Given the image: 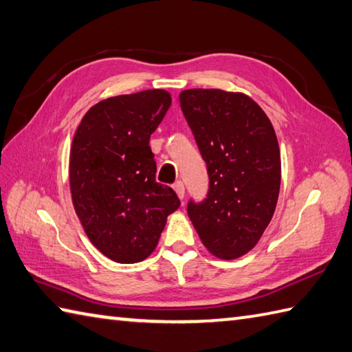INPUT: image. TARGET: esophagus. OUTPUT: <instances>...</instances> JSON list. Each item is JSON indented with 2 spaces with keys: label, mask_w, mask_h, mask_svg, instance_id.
Segmentation results:
<instances>
[{
  "label": "esophagus",
  "mask_w": 352,
  "mask_h": 352,
  "mask_svg": "<svg viewBox=\"0 0 352 352\" xmlns=\"http://www.w3.org/2000/svg\"><path fill=\"white\" fill-rule=\"evenodd\" d=\"M173 188H175V191H176L177 197L182 200V199H184V196H185V186H184V184H182L181 181H177V182H175Z\"/></svg>",
  "instance_id": "34e87169"
}]
</instances>
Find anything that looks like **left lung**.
Returning a JSON list of instances; mask_svg holds the SVG:
<instances>
[{"label": "left lung", "mask_w": 352, "mask_h": 352, "mask_svg": "<svg viewBox=\"0 0 352 352\" xmlns=\"http://www.w3.org/2000/svg\"><path fill=\"white\" fill-rule=\"evenodd\" d=\"M181 109L206 164L208 192L190 200L188 217L219 258L245 255L274 217L281 156L266 113L252 98L221 89H186Z\"/></svg>", "instance_id": "8db88e82"}]
</instances>
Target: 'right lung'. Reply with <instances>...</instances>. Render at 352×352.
<instances>
[{"label": "right lung", "mask_w": 352, "mask_h": 352, "mask_svg": "<svg viewBox=\"0 0 352 352\" xmlns=\"http://www.w3.org/2000/svg\"><path fill=\"white\" fill-rule=\"evenodd\" d=\"M171 104L164 89L106 98L78 124L69 153L74 210L100 252L123 264L153 252L181 200L156 182L150 135Z\"/></svg>", "instance_id": "add662e5"}]
</instances>
